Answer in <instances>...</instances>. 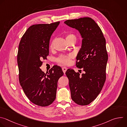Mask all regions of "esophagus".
I'll return each mask as SVG.
<instances>
[{
  "instance_id": "obj_1",
  "label": "esophagus",
  "mask_w": 127,
  "mask_h": 127,
  "mask_svg": "<svg viewBox=\"0 0 127 127\" xmlns=\"http://www.w3.org/2000/svg\"><path fill=\"white\" fill-rule=\"evenodd\" d=\"M62 70H63V72H64V73H65L66 70H67V68L66 67H63L62 68Z\"/></svg>"
}]
</instances>
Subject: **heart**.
I'll return each mask as SVG.
<instances>
[{"label": "heart", "instance_id": "heart-1", "mask_svg": "<svg viewBox=\"0 0 127 127\" xmlns=\"http://www.w3.org/2000/svg\"><path fill=\"white\" fill-rule=\"evenodd\" d=\"M66 39L68 43L72 41H76V36L75 34L72 33H69L66 35ZM53 47V43H52L50 46V48H52ZM74 58L73 54H70L68 55H61L57 59L56 61L60 64L64 65H69L71 62V59Z\"/></svg>", "mask_w": 127, "mask_h": 127}]
</instances>
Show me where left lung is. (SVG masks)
<instances>
[{
  "instance_id": "obj_1",
  "label": "left lung",
  "mask_w": 127,
  "mask_h": 127,
  "mask_svg": "<svg viewBox=\"0 0 127 127\" xmlns=\"http://www.w3.org/2000/svg\"><path fill=\"white\" fill-rule=\"evenodd\" d=\"M64 23L77 30L83 38L76 66L83 68V73L80 75L72 69L65 73L71 98L78 105H88L99 94L105 81L108 60L105 39L99 27L90 17L68 20Z\"/></svg>"
}]
</instances>
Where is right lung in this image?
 Returning a JSON list of instances; mask_svg holds the SVG:
<instances>
[{"instance_id":"obj_1","label":"right lung","mask_w":127,"mask_h":127,"mask_svg":"<svg viewBox=\"0 0 127 127\" xmlns=\"http://www.w3.org/2000/svg\"><path fill=\"white\" fill-rule=\"evenodd\" d=\"M59 24L58 22L31 26L19 46L17 61L20 84L29 100L41 106H48L55 100L58 81L64 74L62 68L57 65L46 74L40 69L42 60L49 55L51 35Z\"/></svg>"}]
</instances>
